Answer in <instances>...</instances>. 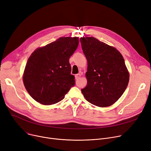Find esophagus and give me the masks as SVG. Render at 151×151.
I'll use <instances>...</instances> for the list:
<instances>
[{
	"label": "esophagus",
	"instance_id": "obj_1",
	"mask_svg": "<svg viewBox=\"0 0 151 151\" xmlns=\"http://www.w3.org/2000/svg\"><path fill=\"white\" fill-rule=\"evenodd\" d=\"M81 75L80 73H78V74L76 75H75V80H78V79H80V78L81 77Z\"/></svg>",
	"mask_w": 151,
	"mask_h": 151
}]
</instances>
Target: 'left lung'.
I'll list each match as a JSON object with an SVG mask.
<instances>
[{
	"label": "left lung",
	"instance_id": "8db88e82",
	"mask_svg": "<svg viewBox=\"0 0 151 151\" xmlns=\"http://www.w3.org/2000/svg\"><path fill=\"white\" fill-rule=\"evenodd\" d=\"M80 42L88 60V83L81 89L83 96L97 106H111L129 84L130 75L124 58L114 47L94 37H81Z\"/></svg>",
	"mask_w": 151,
	"mask_h": 151
}]
</instances>
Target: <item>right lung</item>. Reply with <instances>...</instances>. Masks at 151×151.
Masks as SVG:
<instances>
[{"instance_id":"obj_1","label":"right lung","mask_w":151,"mask_h":151,"mask_svg":"<svg viewBox=\"0 0 151 151\" xmlns=\"http://www.w3.org/2000/svg\"><path fill=\"white\" fill-rule=\"evenodd\" d=\"M78 44V37H60L31 54L22 80L27 92L35 101L43 105L56 104L75 85L69 59Z\"/></svg>"}]
</instances>
